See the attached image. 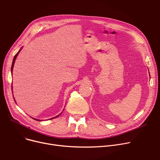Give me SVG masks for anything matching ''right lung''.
<instances>
[{
	"mask_svg": "<svg viewBox=\"0 0 160 160\" xmlns=\"http://www.w3.org/2000/svg\"><path fill=\"white\" fill-rule=\"evenodd\" d=\"M20 52V51L17 53V54L15 55V57H14V58H13V62H12V71H13V66H14V63H15V59H16V58H17V55H18V52ZM59 116V115H58ZM58 116H56V117H55V118H57V117H58ZM52 118H51V119H52ZM38 121H39V120H38Z\"/></svg>",
	"mask_w": 160,
	"mask_h": 160,
	"instance_id": "right-lung-1",
	"label": "right lung"
}]
</instances>
